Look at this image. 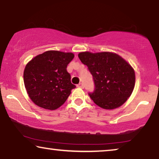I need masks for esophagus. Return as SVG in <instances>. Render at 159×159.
Listing matches in <instances>:
<instances>
[{
	"instance_id": "34e87169",
	"label": "esophagus",
	"mask_w": 159,
	"mask_h": 159,
	"mask_svg": "<svg viewBox=\"0 0 159 159\" xmlns=\"http://www.w3.org/2000/svg\"><path fill=\"white\" fill-rule=\"evenodd\" d=\"M77 88L83 89V88H84V85H83V84H82V83H80L79 84H77Z\"/></svg>"
}]
</instances>
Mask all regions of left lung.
Returning <instances> with one entry per match:
<instances>
[{
  "label": "left lung",
  "mask_w": 159,
  "mask_h": 159,
  "mask_svg": "<svg viewBox=\"0 0 159 159\" xmlns=\"http://www.w3.org/2000/svg\"><path fill=\"white\" fill-rule=\"evenodd\" d=\"M78 57L87 65L94 80V93H89L93 102L103 109L122 106L133 92L134 69L127 61L112 52H81Z\"/></svg>",
  "instance_id": "8db88e82"
}]
</instances>
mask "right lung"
Returning a JSON list of instances; mask_svg holds the SVG:
<instances>
[{
	"instance_id": "obj_1",
	"label": "right lung",
	"mask_w": 159,
	"mask_h": 159,
	"mask_svg": "<svg viewBox=\"0 0 159 159\" xmlns=\"http://www.w3.org/2000/svg\"><path fill=\"white\" fill-rule=\"evenodd\" d=\"M74 57L72 53L48 51L27 63L24 71V83L35 105L53 111L65 103L75 88L66 71Z\"/></svg>"
}]
</instances>
